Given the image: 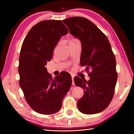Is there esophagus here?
Segmentation results:
<instances>
[{
  "mask_svg": "<svg viewBox=\"0 0 134 134\" xmlns=\"http://www.w3.org/2000/svg\"><path fill=\"white\" fill-rule=\"evenodd\" d=\"M71 79H72V85H74V77L71 76Z\"/></svg>",
  "mask_w": 134,
  "mask_h": 134,
  "instance_id": "34e87169",
  "label": "esophagus"
}]
</instances>
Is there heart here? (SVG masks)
<instances>
[{"label": "heart", "instance_id": "1", "mask_svg": "<svg viewBox=\"0 0 134 134\" xmlns=\"http://www.w3.org/2000/svg\"><path fill=\"white\" fill-rule=\"evenodd\" d=\"M77 40V39H76V38H72V39H71V40L70 41H76Z\"/></svg>", "mask_w": 134, "mask_h": 134}]
</instances>
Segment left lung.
Returning a JSON list of instances; mask_svg holds the SVG:
<instances>
[{
	"label": "left lung",
	"instance_id": "8db88e82",
	"mask_svg": "<svg viewBox=\"0 0 134 134\" xmlns=\"http://www.w3.org/2000/svg\"><path fill=\"white\" fill-rule=\"evenodd\" d=\"M69 32L80 41V64L86 66L90 80L74 77V83L84 90L77 102L81 113L91 115L102 112L114 94L118 74L116 59L108 38L95 25L83 17L63 20ZM90 68L91 72H88Z\"/></svg>",
	"mask_w": 134,
	"mask_h": 134
}]
</instances>
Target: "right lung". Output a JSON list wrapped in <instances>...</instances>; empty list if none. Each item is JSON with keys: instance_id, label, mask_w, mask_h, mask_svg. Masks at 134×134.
Listing matches in <instances>:
<instances>
[{"instance_id": "right-lung-1", "label": "right lung", "mask_w": 134, "mask_h": 134, "mask_svg": "<svg viewBox=\"0 0 134 134\" xmlns=\"http://www.w3.org/2000/svg\"><path fill=\"white\" fill-rule=\"evenodd\" d=\"M68 29L60 20H47L32 27L22 43L19 58V86L25 98L34 110L41 114L56 113L71 86L72 79L55 77L47 71V62L51 60L54 47Z\"/></svg>"}]
</instances>
